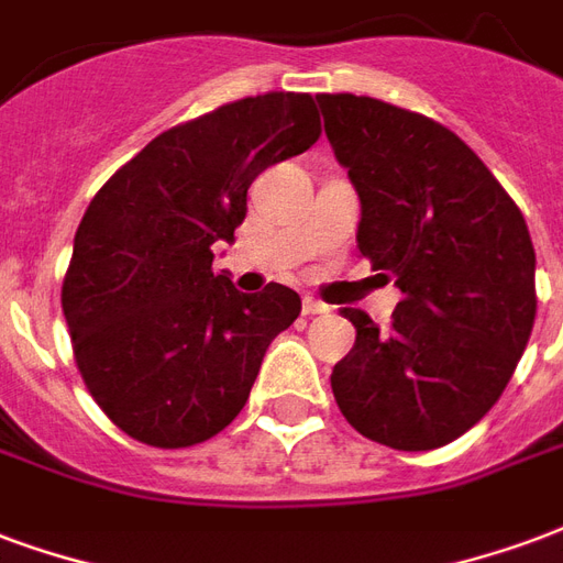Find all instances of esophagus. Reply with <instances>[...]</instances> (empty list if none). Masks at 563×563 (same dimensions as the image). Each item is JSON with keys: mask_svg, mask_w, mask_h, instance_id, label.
<instances>
[{"mask_svg": "<svg viewBox=\"0 0 563 563\" xmlns=\"http://www.w3.org/2000/svg\"><path fill=\"white\" fill-rule=\"evenodd\" d=\"M301 310L303 316H319V313H328V303H322L319 298H310V295H303Z\"/></svg>", "mask_w": 563, "mask_h": 563, "instance_id": "esophagus-1", "label": "esophagus"}]
</instances>
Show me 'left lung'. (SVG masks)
Wrapping results in <instances>:
<instances>
[{
  "label": "left lung",
  "instance_id": "obj_1",
  "mask_svg": "<svg viewBox=\"0 0 563 563\" xmlns=\"http://www.w3.org/2000/svg\"><path fill=\"white\" fill-rule=\"evenodd\" d=\"M361 197L357 250L397 277L387 331L355 307L331 387L343 418L394 451H432L493 409L534 328V244L481 157L444 124L357 95H316Z\"/></svg>",
  "mask_w": 563,
  "mask_h": 563
}]
</instances>
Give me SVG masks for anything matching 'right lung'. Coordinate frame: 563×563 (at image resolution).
Masks as SVG:
<instances>
[{
  "instance_id": "right-lung-1",
  "label": "right lung",
  "mask_w": 563,
  "mask_h": 563,
  "mask_svg": "<svg viewBox=\"0 0 563 563\" xmlns=\"http://www.w3.org/2000/svg\"><path fill=\"white\" fill-rule=\"evenodd\" d=\"M319 133L310 95L241 98L154 136L89 202L62 313L89 394L131 439L190 448L244 409L301 298L280 283L239 292L211 247L235 239L253 178Z\"/></svg>"
}]
</instances>
